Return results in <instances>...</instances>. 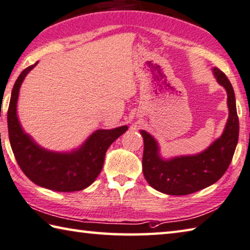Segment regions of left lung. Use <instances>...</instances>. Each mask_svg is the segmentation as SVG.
Here are the masks:
<instances>
[{
    "label": "left lung",
    "instance_id": "1",
    "mask_svg": "<svg viewBox=\"0 0 250 250\" xmlns=\"http://www.w3.org/2000/svg\"><path fill=\"white\" fill-rule=\"evenodd\" d=\"M213 72L217 82L227 91L229 117L224 133L207 150L195 156L163 160L155 139L142 130L144 176L154 189L163 193L187 195L212 186L223 177L233 159L239 134L235 93L224 72L216 67Z\"/></svg>",
    "mask_w": 250,
    "mask_h": 250
}]
</instances>
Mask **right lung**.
<instances>
[{
	"label": "right lung",
	"instance_id": "1",
	"mask_svg": "<svg viewBox=\"0 0 250 250\" xmlns=\"http://www.w3.org/2000/svg\"><path fill=\"white\" fill-rule=\"evenodd\" d=\"M36 64L37 62L21 71L12 90L7 126L13 154L21 171L37 186L58 192L83 190L98 178L108 147L127 130V126L96 130L80 149L71 154H58L39 147L23 132L16 115L21 84L26 74Z\"/></svg>",
	"mask_w": 250,
	"mask_h": 250
}]
</instances>
